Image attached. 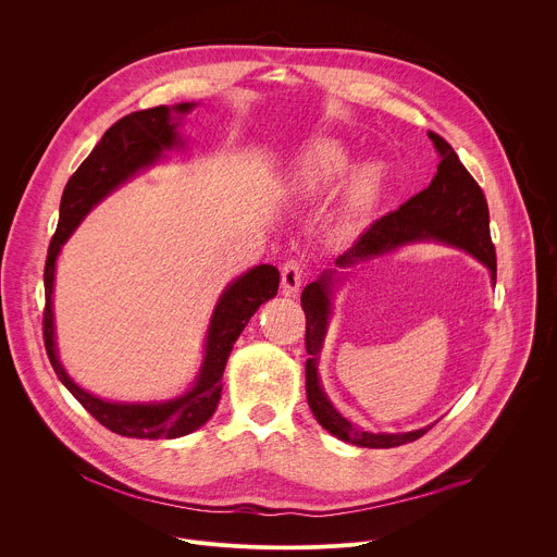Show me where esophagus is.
Segmentation results:
<instances>
[{"label":"esophagus","mask_w":557,"mask_h":557,"mask_svg":"<svg viewBox=\"0 0 557 557\" xmlns=\"http://www.w3.org/2000/svg\"><path fill=\"white\" fill-rule=\"evenodd\" d=\"M306 277V264L299 258H290L282 264V286L286 295H293L299 290Z\"/></svg>","instance_id":"esophagus-1"}]
</instances>
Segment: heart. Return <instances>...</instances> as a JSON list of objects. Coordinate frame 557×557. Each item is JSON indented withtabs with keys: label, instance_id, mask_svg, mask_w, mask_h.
Wrapping results in <instances>:
<instances>
[{
	"label": "heart",
	"instance_id": "heart-1",
	"mask_svg": "<svg viewBox=\"0 0 557 557\" xmlns=\"http://www.w3.org/2000/svg\"><path fill=\"white\" fill-rule=\"evenodd\" d=\"M352 165V151L337 138L317 140L297 165L295 185L306 194H320L342 178ZM379 191V172L366 170L350 187V209L355 213L368 209Z\"/></svg>",
	"mask_w": 557,
	"mask_h": 557
}]
</instances>
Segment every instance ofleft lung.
I'll use <instances>...</instances> for the list:
<instances>
[{
  "label": "left lung",
  "mask_w": 557,
  "mask_h": 557,
  "mask_svg": "<svg viewBox=\"0 0 557 557\" xmlns=\"http://www.w3.org/2000/svg\"><path fill=\"white\" fill-rule=\"evenodd\" d=\"M441 163L432 183L404 202L396 211L374 220L355 245L337 258L339 267L355 264L370 256H379L396 245H404L417 237H434V240L460 247L479 258L492 271L496 284V247L490 233V207L481 185L465 170L454 147L438 136L428 132ZM331 275H322L310 282L301 293V308L306 312V396L308 406L324 430L337 438L359 447H399L421 438L430 428H421L406 434H374L357 430L346 421L326 399L317 379V359H320L329 312H331Z\"/></svg>",
  "instance_id": "8db88e82"
}]
</instances>
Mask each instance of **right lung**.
I'll use <instances>...</instances> for the list:
<instances>
[{
  "label": "right lung",
  "instance_id": "right-lung-1",
  "mask_svg": "<svg viewBox=\"0 0 557 557\" xmlns=\"http://www.w3.org/2000/svg\"><path fill=\"white\" fill-rule=\"evenodd\" d=\"M189 110V103L176 106V112ZM174 125L176 123L170 121V108L158 106L123 116L103 134L99 145L78 165V170L70 176L63 189L59 224L50 240L44 269V346L48 359L61 383L72 392L74 399L103 428L127 438H178L205 425L218 408L222 392V372L235 339L240 337L260 304L277 295L280 286V271L271 264H260L226 286L211 317L207 355L200 374L194 387L187 394L178 396V399L165 404H110L78 387L61 368L57 359L52 324V282L57 253L74 231V226L84 220V215L99 200H103L112 189H116L138 170L156 163L163 149H170L178 143Z\"/></svg>",
  "mask_w": 557,
  "mask_h": 557
}]
</instances>
